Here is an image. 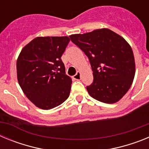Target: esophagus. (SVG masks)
<instances>
[{"instance_id": "1", "label": "esophagus", "mask_w": 149, "mask_h": 149, "mask_svg": "<svg viewBox=\"0 0 149 149\" xmlns=\"http://www.w3.org/2000/svg\"><path fill=\"white\" fill-rule=\"evenodd\" d=\"M81 77V72H77V74H76L75 75H74L73 76V78L74 79V80H80Z\"/></svg>"}]
</instances>
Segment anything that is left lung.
<instances>
[{
  "label": "left lung",
  "mask_w": 149,
  "mask_h": 149,
  "mask_svg": "<svg viewBox=\"0 0 149 149\" xmlns=\"http://www.w3.org/2000/svg\"><path fill=\"white\" fill-rule=\"evenodd\" d=\"M69 37L89 60L93 72V84L86 86L89 95L106 104L119 101L130 89L135 75L131 45L107 28Z\"/></svg>",
  "instance_id": "1"
}]
</instances>
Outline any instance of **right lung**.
Returning <instances> with one entry per match:
<instances>
[{"label":"right lung","instance_id":"add662e5","mask_svg":"<svg viewBox=\"0 0 149 149\" xmlns=\"http://www.w3.org/2000/svg\"><path fill=\"white\" fill-rule=\"evenodd\" d=\"M68 36H40L22 48L16 62L17 78L23 93L42 110L59 106L68 98L72 78L65 74L61 56Z\"/></svg>","mask_w":149,"mask_h":149}]
</instances>
